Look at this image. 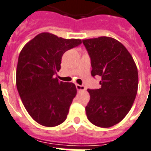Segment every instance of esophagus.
<instances>
[{
    "mask_svg": "<svg viewBox=\"0 0 151 151\" xmlns=\"http://www.w3.org/2000/svg\"><path fill=\"white\" fill-rule=\"evenodd\" d=\"M76 87L78 91H84L85 90V87L84 85H80V84H76Z\"/></svg>",
    "mask_w": 151,
    "mask_h": 151,
    "instance_id": "34e87169",
    "label": "esophagus"
}]
</instances>
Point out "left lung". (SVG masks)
<instances>
[{"label":"left lung","instance_id":"1","mask_svg":"<svg viewBox=\"0 0 151 151\" xmlns=\"http://www.w3.org/2000/svg\"><path fill=\"white\" fill-rule=\"evenodd\" d=\"M91 58L92 76H99L101 88L88 89V119L98 127L117 124L129 113L138 88V72L132 55L117 40L100 36L83 40Z\"/></svg>","mask_w":151,"mask_h":151}]
</instances>
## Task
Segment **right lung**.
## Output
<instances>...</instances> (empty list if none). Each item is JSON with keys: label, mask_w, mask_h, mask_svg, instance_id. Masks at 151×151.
<instances>
[{"label": "right lung", "mask_w": 151, "mask_h": 151, "mask_svg": "<svg viewBox=\"0 0 151 151\" xmlns=\"http://www.w3.org/2000/svg\"><path fill=\"white\" fill-rule=\"evenodd\" d=\"M81 43L80 39H63L43 32L27 42L19 53L18 92L27 111L40 124L55 127L66 120L76 87L53 76L60 70L64 53Z\"/></svg>", "instance_id": "obj_1"}]
</instances>
